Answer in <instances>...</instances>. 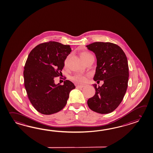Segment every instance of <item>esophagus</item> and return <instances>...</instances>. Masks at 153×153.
<instances>
[{"instance_id":"obj_1","label":"esophagus","mask_w":153,"mask_h":153,"mask_svg":"<svg viewBox=\"0 0 153 153\" xmlns=\"http://www.w3.org/2000/svg\"><path fill=\"white\" fill-rule=\"evenodd\" d=\"M83 87H84V85H77L76 86V88H82Z\"/></svg>"}]
</instances>
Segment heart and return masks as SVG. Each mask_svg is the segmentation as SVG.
Instances as JSON below:
<instances>
[{
	"label": "heart",
	"mask_w": 153,
	"mask_h": 153,
	"mask_svg": "<svg viewBox=\"0 0 153 153\" xmlns=\"http://www.w3.org/2000/svg\"><path fill=\"white\" fill-rule=\"evenodd\" d=\"M92 55L91 54L89 53H87V52H85V53H83L81 54V58L83 60H84L85 59H86L87 58H88L89 56ZM72 80L73 81L75 82L76 83H78V84H82V83H85V82L86 81L87 79L86 77L85 76L82 75H76L74 76H72L71 77Z\"/></svg>",
	"instance_id": "heart-1"
}]
</instances>
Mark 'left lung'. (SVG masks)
Returning a JSON list of instances; mask_svg holds the SVG:
<instances>
[{
    "label": "left lung",
    "instance_id": "1",
    "mask_svg": "<svg viewBox=\"0 0 153 153\" xmlns=\"http://www.w3.org/2000/svg\"><path fill=\"white\" fill-rule=\"evenodd\" d=\"M97 58L95 81H103L101 87L93 84L95 95L87 104L93 111L102 114L115 110L126 93L129 77L126 54L117 45L110 42H94L86 45Z\"/></svg>",
    "mask_w": 153,
    "mask_h": 153
}]
</instances>
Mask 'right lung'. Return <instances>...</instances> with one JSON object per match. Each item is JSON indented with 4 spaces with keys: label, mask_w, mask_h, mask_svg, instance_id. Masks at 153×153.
Listing matches in <instances>:
<instances>
[{
    "label": "right lung",
    "mask_w": 153,
    "mask_h": 153,
    "mask_svg": "<svg viewBox=\"0 0 153 153\" xmlns=\"http://www.w3.org/2000/svg\"><path fill=\"white\" fill-rule=\"evenodd\" d=\"M69 45L49 42L38 45L28 55L24 67V85L30 101L38 112L51 115L66 105L74 84L66 80L55 84L60 76L64 61L70 54Z\"/></svg>",
    "instance_id": "1"
}]
</instances>
